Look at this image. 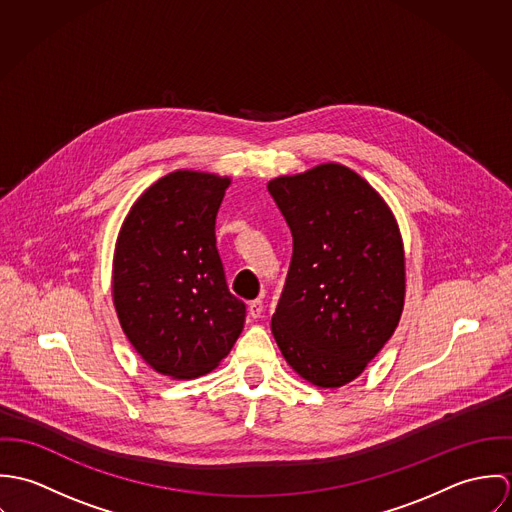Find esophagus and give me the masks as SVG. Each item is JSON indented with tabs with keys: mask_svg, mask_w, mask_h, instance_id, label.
Returning a JSON list of instances; mask_svg holds the SVG:
<instances>
[{
	"mask_svg": "<svg viewBox=\"0 0 512 512\" xmlns=\"http://www.w3.org/2000/svg\"><path fill=\"white\" fill-rule=\"evenodd\" d=\"M262 311H264L262 299H254V301H250V303H248V315H250L252 319H258V317L262 315Z\"/></svg>",
	"mask_w": 512,
	"mask_h": 512,
	"instance_id": "1",
	"label": "esophagus"
}]
</instances>
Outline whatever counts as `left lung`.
Segmentation results:
<instances>
[{"mask_svg": "<svg viewBox=\"0 0 512 512\" xmlns=\"http://www.w3.org/2000/svg\"><path fill=\"white\" fill-rule=\"evenodd\" d=\"M268 191L293 238L274 339L301 378L339 388L398 327L406 292L398 224L365 179L339 163L276 177Z\"/></svg>", "mask_w": 512, "mask_h": 512, "instance_id": "1", "label": "left lung"}]
</instances>
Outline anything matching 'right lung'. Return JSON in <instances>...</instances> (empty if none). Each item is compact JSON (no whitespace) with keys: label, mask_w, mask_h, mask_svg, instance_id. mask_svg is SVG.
<instances>
[{"label":"right lung","mask_w":512,"mask_h":512,"mask_svg":"<svg viewBox=\"0 0 512 512\" xmlns=\"http://www.w3.org/2000/svg\"><path fill=\"white\" fill-rule=\"evenodd\" d=\"M230 179L173 171L134 203L118 234L112 297L120 325L147 365L171 378L219 366L244 327L228 292L215 222Z\"/></svg>","instance_id":"1"}]
</instances>
